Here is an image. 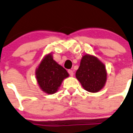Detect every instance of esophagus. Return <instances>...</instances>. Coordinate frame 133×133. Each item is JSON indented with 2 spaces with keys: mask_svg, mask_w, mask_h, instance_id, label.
Masks as SVG:
<instances>
[{
  "mask_svg": "<svg viewBox=\"0 0 133 133\" xmlns=\"http://www.w3.org/2000/svg\"><path fill=\"white\" fill-rule=\"evenodd\" d=\"M68 73L70 74V76H74V71L71 70H68Z\"/></svg>",
  "mask_w": 133,
  "mask_h": 133,
  "instance_id": "1",
  "label": "esophagus"
}]
</instances>
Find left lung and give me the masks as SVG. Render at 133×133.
Segmentation results:
<instances>
[{
    "label": "left lung",
    "instance_id": "1",
    "mask_svg": "<svg viewBox=\"0 0 133 133\" xmlns=\"http://www.w3.org/2000/svg\"><path fill=\"white\" fill-rule=\"evenodd\" d=\"M104 65L94 56L85 55L76 73V78L86 90L97 92L104 86L107 81Z\"/></svg>",
    "mask_w": 133,
    "mask_h": 133
}]
</instances>
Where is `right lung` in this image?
<instances>
[{
  "label": "right lung",
  "instance_id": "1",
  "mask_svg": "<svg viewBox=\"0 0 133 133\" xmlns=\"http://www.w3.org/2000/svg\"><path fill=\"white\" fill-rule=\"evenodd\" d=\"M68 76L66 70L54 61L51 54L44 57L36 71L39 86L43 91L49 94L57 92L63 79Z\"/></svg>",
  "mask_w": 133,
  "mask_h": 133
}]
</instances>
